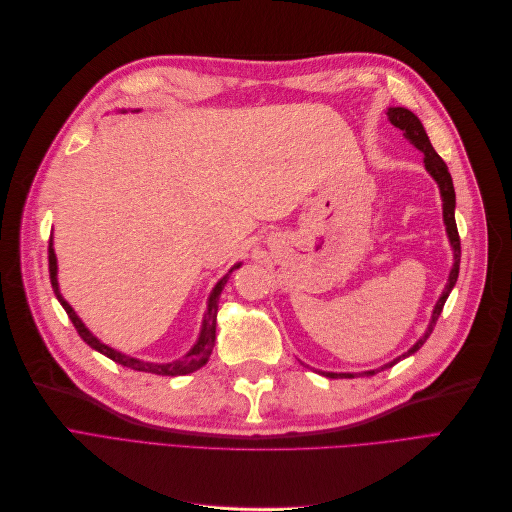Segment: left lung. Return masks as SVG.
<instances>
[{"mask_svg": "<svg viewBox=\"0 0 512 512\" xmlns=\"http://www.w3.org/2000/svg\"><path fill=\"white\" fill-rule=\"evenodd\" d=\"M387 116H389V123H392L394 127H398L400 131H404V137L415 145V148H419L421 152H423V162H425V168H427V173L437 181V187H440V193H442V202H444V223H446V233H448V239H450V246H452V252H454V264H452V271H450V277H448V283H446V287H444V291H442V296H440V300H437V304H435V308H433V314H431V321H429V327H427V331H425V335L419 339V342L412 346L408 352H404L402 356H398L394 362H389V364H385V367H381V369H387V367H394L396 362H400L402 358H406V356H410V354H415L425 342H427V337L431 335V331H433V327H435V323H437V319H440V314H442V310H444V304H446V300H448V296H450V291H452V287L456 285V279H458V269H460V237H458V229H456V221H454V208H456V193H454V185H452V177H450V173H448V166H446V162L440 158V154H437L435 150H433V145H431V141H429V137H427V133H425V129H423V125H421V120L412 114L410 110H406V108H389L387 110ZM377 371H367L364 375H375ZM321 375H325V377H331V379H337V377H348V379H352L354 377V373H325V371H321Z\"/></svg>", "mask_w": 512, "mask_h": 512, "instance_id": "left-lung-1", "label": "left lung"}]
</instances>
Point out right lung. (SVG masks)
I'll return each instance as SVG.
<instances>
[{"mask_svg": "<svg viewBox=\"0 0 512 512\" xmlns=\"http://www.w3.org/2000/svg\"><path fill=\"white\" fill-rule=\"evenodd\" d=\"M52 246H54V243H52V239H50V281H52V287H54V294H56L58 302L62 304V308H64L66 314H68V319L72 321V325H75V329L79 331V335L83 337V342H85L87 346H91L93 350H97L100 354L108 356L110 360H114V362H118V364H123V367H127V369L141 371V373H154V375H168V377H177V375L193 373V371L202 369L204 364L208 362V358H210V354H212V348H214V339H216L218 298H221V291H223V287H225L229 275H231L235 269H239L241 262H237V264L233 266V269H231L221 281H218V283L214 285V289L210 291L208 308H206V314H204V323H202V331H200V337H198L196 346H193L183 358H179V360H175V362H162V364H160V362H145V360H139V358H131V356H127V354H123V352H116L114 348L102 344L100 339H97V337L83 325V321L79 319L77 312L72 310V306H70V304L62 298V294H60V287H58V260H56V254H54V248H52Z\"/></svg>", "mask_w": 512, "mask_h": 512, "instance_id": "obj_1", "label": "right lung"}]
</instances>
